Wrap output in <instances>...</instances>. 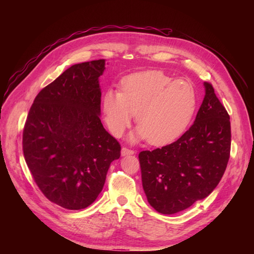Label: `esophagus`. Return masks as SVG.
<instances>
[{"label":"esophagus","instance_id":"obj_1","mask_svg":"<svg viewBox=\"0 0 254 254\" xmlns=\"http://www.w3.org/2000/svg\"><path fill=\"white\" fill-rule=\"evenodd\" d=\"M134 150L133 149H129L127 147H123L122 148V156H128V155H133Z\"/></svg>","mask_w":254,"mask_h":254}]
</instances>
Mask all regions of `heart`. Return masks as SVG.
<instances>
[{
  "label": "heart",
  "instance_id": "b5f03b06",
  "mask_svg": "<svg viewBox=\"0 0 254 254\" xmlns=\"http://www.w3.org/2000/svg\"><path fill=\"white\" fill-rule=\"evenodd\" d=\"M121 91L108 90L103 98L105 121L122 136L136 113L140 127L130 139H148L166 145L184 132L197 108V92L188 79H175L161 71L133 73L121 81Z\"/></svg>",
  "mask_w": 254,
  "mask_h": 254
}]
</instances>
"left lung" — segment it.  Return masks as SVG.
<instances>
[{"label":"left lung","instance_id":"1","mask_svg":"<svg viewBox=\"0 0 254 254\" xmlns=\"http://www.w3.org/2000/svg\"><path fill=\"white\" fill-rule=\"evenodd\" d=\"M194 124L176 142L139 153L142 184L149 204L175 214L209 196L228 165L231 125L210 82Z\"/></svg>","mask_w":254,"mask_h":254}]
</instances>
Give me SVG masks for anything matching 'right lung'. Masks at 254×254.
<instances>
[{"label":"right lung","mask_w":254,"mask_h":254,"mask_svg":"<svg viewBox=\"0 0 254 254\" xmlns=\"http://www.w3.org/2000/svg\"><path fill=\"white\" fill-rule=\"evenodd\" d=\"M105 60L74 64L36 96L23 129V153L50 201L81 210L95 201L121 145L99 114Z\"/></svg>","instance_id":"right-lung-1"}]
</instances>
